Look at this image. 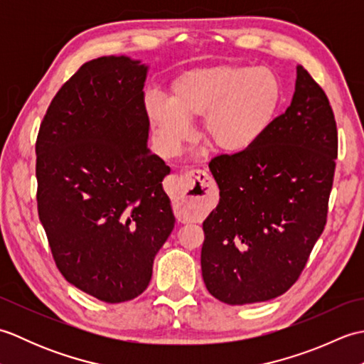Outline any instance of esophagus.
I'll return each instance as SVG.
<instances>
[{
    "instance_id": "esophagus-1",
    "label": "esophagus",
    "mask_w": 364,
    "mask_h": 364,
    "mask_svg": "<svg viewBox=\"0 0 364 364\" xmlns=\"http://www.w3.org/2000/svg\"><path fill=\"white\" fill-rule=\"evenodd\" d=\"M176 192L175 211L181 219H194L206 206L213 189L210 175L203 170H188L173 178Z\"/></svg>"
}]
</instances>
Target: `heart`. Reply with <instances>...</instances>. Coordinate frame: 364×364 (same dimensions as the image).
<instances>
[{
    "label": "heart",
    "mask_w": 364,
    "mask_h": 364,
    "mask_svg": "<svg viewBox=\"0 0 364 364\" xmlns=\"http://www.w3.org/2000/svg\"><path fill=\"white\" fill-rule=\"evenodd\" d=\"M283 97L280 78L269 68L211 65L183 73L170 84V98L153 97L146 109L161 150L173 156L191 141L189 122L228 154L249 150L274 122Z\"/></svg>",
    "instance_id": "heart-1"
}]
</instances>
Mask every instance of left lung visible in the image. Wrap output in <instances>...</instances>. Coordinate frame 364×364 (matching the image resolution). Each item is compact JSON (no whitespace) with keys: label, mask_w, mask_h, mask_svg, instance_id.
I'll return each instance as SVG.
<instances>
[{"label":"left lung","mask_w":364,"mask_h":364,"mask_svg":"<svg viewBox=\"0 0 364 364\" xmlns=\"http://www.w3.org/2000/svg\"><path fill=\"white\" fill-rule=\"evenodd\" d=\"M338 133L319 84L297 67L288 109L249 150L220 154V189L203 222L202 275L228 305L275 299L297 282L327 222Z\"/></svg>","instance_id":"obj_1"}]
</instances>
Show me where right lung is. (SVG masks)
Returning a JSON list of instances; mask_svg holds the SVG:
<instances>
[{
  "label": "right lung",
  "mask_w": 364,
  "mask_h": 364,
  "mask_svg": "<svg viewBox=\"0 0 364 364\" xmlns=\"http://www.w3.org/2000/svg\"><path fill=\"white\" fill-rule=\"evenodd\" d=\"M149 65L103 56L80 67L46 111L36 144L38 219L68 283L107 304L149 286L175 227L150 151Z\"/></svg>",
  "instance_id": "obj_1"
}]
</instances>
